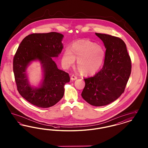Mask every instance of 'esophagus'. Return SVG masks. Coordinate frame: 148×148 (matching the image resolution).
<instances>
[{
    "label": "esophagus",
    "instance_id": "1",
    "mask_svg": "<svg viewBox=\"0 0 148 148\" xmlns=\"http://www.w3.org/2000/svg\"><path fill=\"white\" fill-rule=\"evenodd\" d=\"M77 78V77H76L75 75H72L71 76V80H76Z\"/></svg>",
    "mask_w": 148,
    "mask_h": 148
}]
</instances>
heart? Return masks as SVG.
<instances>
[{"mask_svg": "<svg viewBox=\"0 0 148 148\" xmlns=\"http://www.w3.org/2000/svg\"><path fill=\"white\" fill-rule=\"evenodd\" d=\"M106 51L101 46L88 40H80L73 42L71 49L66 48L62 58L64 68L68 69L77 59V66L85 75L97 73L102 66Z\"/></svg>", "mask_w": 148, "mask_h": 148, "instance_id": "obj_1", "label": "heart"}]
</instances>
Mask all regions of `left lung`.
<instances>
[{"label":"left lung","instance_id":"obj_1","mask_svg":"<svg viewBox=\"0 0 148 148\" xmlns=\"http://www.w3.org/2000/svg\"><path fill=\"white\" fill-rule=\"evenodd\" d=\"M95 34L106 47L104 63L94 77L84 79L82 96L90 105L101 106L112 103L124 92L131 74L132 63L122 39L108 34Z\"/></svg>","mask_w":148,"mask_h":148}]
</instances>
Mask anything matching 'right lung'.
I'll use <instances>...</instances> for the list:
<instances>
[{
    "mask_svg": "<svg viewBox=\"0 0 148 148\" xmlns=\"http://www.w3.org/2000/svg\"><path fill=\"white\" fill-rule=\"evenodd\" d=\"M63 35L56 32L34 33L23 39L13 59V72L17 90L23 98L39 108L54 106L63 97L64 85L70 82L69 74L58 68L52 58L63 48ZM39 60L42 65L44 77L38 88L28 83L26 69L29 63Z\"/></svg>",
    "mask_w": 148,
    "mask_h": 148,
    "instance_id": "right-lung-1",
    "label": "right lung"
}]
</instances>
